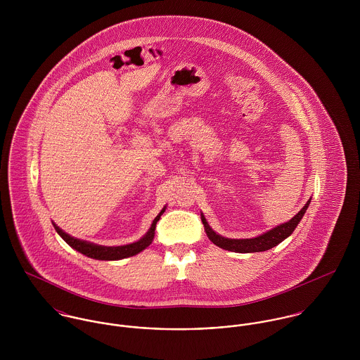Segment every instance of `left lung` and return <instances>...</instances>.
Here are the masks:
<instances>
[{"label": "left lung", "instance_id": "8db88e82", "mask_svg": "<svg viewBox=\"0 0 360 360\" xmlns=\"http://www.w3.org/2000/svg\"><path fill=\"white\" fill-rule=\"evenodd\" d=\"M305 209V206H304ZM294 227H288V229H274L271 231H269L264 236H260L257 238H252V240H247L248 243L243 244V250H237L240 252H262V251H267L271 250L273 247L278 245L284 238H287L292 231Z\"/></svg>", "mask_w": 360, "mask_h": 360}]
</instances>
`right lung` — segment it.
Masks as SVG:
<instances>
[{"label": "right lung", "instance_id": "add662e5", "mask_svg": "<svg viewBox=\"0 0 360 360\" xmlns=\"http://www.w3.org/2000/svg\"><path fill=\"white\" fill-rule=\"evenodd\" d=\"M59 231V234L63 237V240L69 244V245H72L73 248H76L77 251H82L83 254H89L90 257H98V259H113V257H119L120 254H124L123 252V250L120 248V250H117V248H112V250H103V251H97V250H87V247L89 245H86L84 243H80V241H77V240H73V238H70V237H68L66 234H63L60 230H58ZM90 248H91V245H90Z\"/></svg>", "mask_w": 360, "mask_h": 360}]
</instances>
